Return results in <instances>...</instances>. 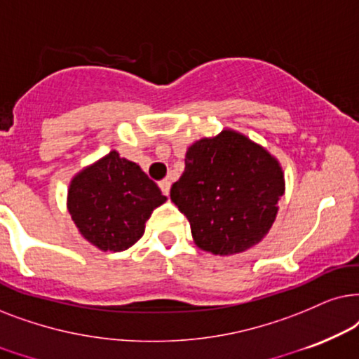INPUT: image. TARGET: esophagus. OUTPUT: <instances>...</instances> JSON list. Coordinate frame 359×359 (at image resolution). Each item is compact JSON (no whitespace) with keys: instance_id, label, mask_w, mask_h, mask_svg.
Segmentation results:
<instances>
[{"instance_id":"obj_1","label":"esophagus","mask_w":359,"mask_h":359,"mask_svg":"<svg viewBox=\"0 0 359 359\" xmlns=\"http://www.w3.org/2000/svg\"><path fill=\"white\" fill-rule=\"evenodd\" d=\"M159 187H161L162 194H164V195L170 194V182H169V180H162V182H159Z\"/></svg>"}]
</instances>
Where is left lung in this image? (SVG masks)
Instances as JSON below:
<instances>
[{
    "label": "left lung",
    "instance_id": "obj_1",
    "mask_svg": "<svg viewBox=\"0 0 359 359\" xmlns=\"http://www.w3.org/2000/svg\"><path fill=\"white\" fill-rule=\"evenodd\" d=\"M284 194L277 157L243 133L224 128L189 146L170 200L187 217L200 250L233 256L264 240Z\"/></svg>",
    "mask_w": 359,
    "mask_h": 359
}]
</instances>
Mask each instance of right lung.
<instances>
[{
  "label": "right lung",
  "mask_w": 359,
  "mask_h": 359,
  "mask_svg": "<svg viewBox=\"0 0 359 359\" xmlns=\"http://www.w3.org/2000/svg\"><path fill=\"white\" fill-rule=\"evenodd\" d=\"M167 197L136 162L109 151L72 177L67 210L76 229L100 251L128 250Z\"/></svg>",
  "instance_id": "right-lung-1"
}]
</instances>
